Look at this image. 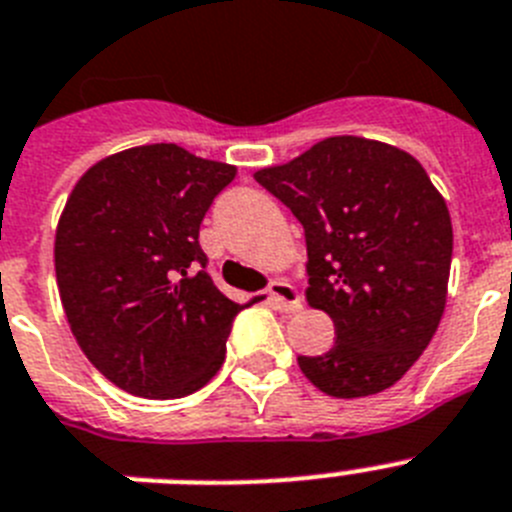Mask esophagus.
Masks as SVG:
<instances>
[{"label":"esophagus","instance_id":"esophagus-1","mask_svg":"<svg viewBox=\"0 0 512 512\" xmlns=\"http://www.w3.org/2000/svg\"><path fill=\"white\" fill-rule=\"evenodd\" d=\"M266 295H269V303L279 310H300V292L285 282V279H274L272 285L266 287Z\"/></svg>","mask_w":512,"mask_h":512}]
</instances>
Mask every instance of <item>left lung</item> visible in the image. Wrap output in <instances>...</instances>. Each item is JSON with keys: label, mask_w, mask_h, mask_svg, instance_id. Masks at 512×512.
<instances>
[{"label": "left lung", "mask_w": 512, "mask_h": 512, "mask_svg": "<svg viewBox=\"0 0 512 512\" xmlns=\"http://www.w3.org/2000/svg\"><path fill=\"white\" fill-rule=\"evenodd\" d=\"M253 178L305 230L310 308L329 313V352L298 357L336 399L399 381L438 331L448 298V204L409 152L365 137H329Z\"/></svg>", "instance_id": "left-lung-1"}]
</instances>
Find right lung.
Listing matches in <instances>:
<instances>
[{
  "mask_svg": "<svg viewBox=\"0 0 512 512\" xmlns=\"http://www.w3.org/2000/svg\"><path fill=\"white\" fill-rule=\"evenodd\" d=\"M233 178L235 165L163 142L103 157L74 183L56 285L74 339L113 386L181 399L222 368L243 305L204 272L199 225Z\"/></svg>",
  "mask_w": 512,
  "mask_h": 512,
  "instance_id": "obj_1",
  "label": "right lung"
}]
</instances>
